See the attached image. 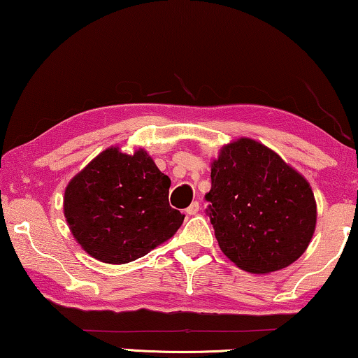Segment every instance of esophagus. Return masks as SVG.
Returning a JSON list of instances; mask_svg holds the SVG:
<instances>
[{
    "instance_id": "1",
    "label": "esophagus",
    "mask_w": 358,
    "mask_h": 358,
    "mask_svg": "<svg viewBox=\"0 0 358 358\" xmlns=\"http://www.w3.org/2000/svg\"><path fill=\"white\" fill-rule=\"evenodd\" d=\"M197 213H199V202H192L189 207L186 208V215L194 216V215H197Z\"/></svg>"
}]
</instances>
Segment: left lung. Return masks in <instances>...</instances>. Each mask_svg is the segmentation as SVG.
Listing matches in <instances>:
<instances>
[{"label": "left lung", "mask_w": 358, "mask_h": 358, "mask_svg": "<svg viewBox=\"0 0 358 358\" xmlns=\"http://www.w3.org/2000/svg\"><path fill=\"white\" fill-rule=\"evenodd\" d=\"M205 199L221 251L250 273L294 264L316 230L317 207L308 180L250 137L221 147L211 161Z\"/></svg>", "instance_id": "8db88e82"}]
</instances>
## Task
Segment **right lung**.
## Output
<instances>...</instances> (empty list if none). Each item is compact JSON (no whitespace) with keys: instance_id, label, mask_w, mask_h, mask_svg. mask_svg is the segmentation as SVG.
<instances>
[{"instance_id":"obj_1","label":"right lung","mask_w":358,"mask_h":358,"mask_svg":"<svg viewBox=\"0 0 358 358\" xmlns=\"http://www.w3.org/2000/svg\"><path fill=\"white\" fill-rule=\"evenodd\" d=\"M171 178L143 148L110 147L64 189L63 210L85 252L106 264H128L172 238L185 216L169 205Z\"/></svg>"}]
</instances>
